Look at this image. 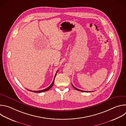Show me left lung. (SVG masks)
<instances>
[{
  "mask_svg": "<svg viewBox=\"0 0 126 126\" xmlns=\"http://www.w3.org/2000/svg\"><path fill=\"white\" fill-rule=\"evenodd\" d=\"M72 85V86H73V87L75 89H76V90H78V91H81V92H91V91H83V90H80V89H77V88H76V87H75L73 85Z\"/></svg>",
  "mask_w": 126,
  "mask_h": 126,
  "instance_id": "8db88e82",
  "label": "left lung"
}]
</instances>
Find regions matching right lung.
Segmentation results:
<instances>
[{
  "mask_svg": "<svg viewBox=\"0 0 126 126\" xmlns=\"http://www.w3.org/2000/svg\"><path fill=\"white\" fill-rule=\"evenodd\" d=\"M58 71H57V73L58 72ZM56 74H55V77H54V80H53V82L52 83V84H51L48 87H47V88H46V89H44V90H40V91H32V92H34V93H41V92H45V91H47L49 90V89L52 87V86L53 85L54 83V80H55V77H56ZM27 90H29V91L32 92V91L30 90H28V89H27Z\"/></svg>",
  "mask_w": 126,
  "mask_h": 126,
  "instance_id": "add662e5",
  "label": "right lung"
}]
</instances>
